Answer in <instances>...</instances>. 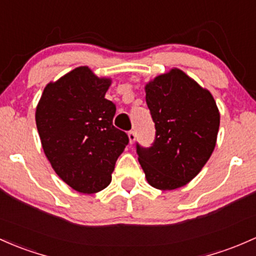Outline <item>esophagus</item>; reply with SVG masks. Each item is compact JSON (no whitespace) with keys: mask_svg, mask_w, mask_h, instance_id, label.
I'll return each mask as SVG.
<instances>
[{"mask_svg":"<svg viewBox=\"0 0 256 256\" xmlns=\"http://www.w3.org/2000/svg\"><path fill=\"white\" fill-rule=\"evenodd\" d=\"M128 139H129V144H133L136 142V133L133 130H130L128 133Z\"/></svg>","mask_w":256,"mask_h":256,"instance_id":"obj_1","label":"esophagus"}]
</instances>
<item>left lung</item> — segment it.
<instances>
[{"mask_svg":"<svg viewBox=\"0 0 256 256\" xmlns=\"http://www.w3.org/2000/svg\"><path fill=\"white\" fill-rule=\"evenodd\" d=\"M145 98L156 128L152 146L136 145L148 183L172 190L202 171L216 146L220 111L211 92L180 68L145 84Z\"/></svg>","mask_w":256,"mask_h":256,"instance_id":"obj_1","label":"left lung"}]
</instances>
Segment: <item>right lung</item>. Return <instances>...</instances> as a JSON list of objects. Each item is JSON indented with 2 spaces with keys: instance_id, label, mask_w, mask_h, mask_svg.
<instances>
[{
  "instance_id": "right-lung-1",
  "label": "right lung",
  "mask_w": 256,
  "mask_h": 256,
  "mask_svg": "<svg viewBox=\"0 0 256 256\" xmlns=\"http://www.w3.org/2000/svg\"><path fill=\"white\" fill-rule=\"evenodd\" d=\"M112 79L88 66L66 73L44 89L36 111L44 152L66 184L94 194L111 183L118 156L129 139L112 124L116 106L105 98Z\"/></svg>"
}]
</instances>
